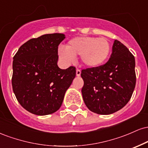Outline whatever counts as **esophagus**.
Listing matches in <instances>:
<instances>
[{
  "label": "esophagus",
  "instance_id": "1",
  "mask_svg": "<svg viewBox=\"0 0 148 148\" xmlns=\"http://www.w3.org/2000/svg\"><path fill=\"white\" fill-rule=\"evenodd\" d=\"M81 70H80V69H76V76H81Z\"/></svg>",
  "mask_w": 148,
  "mask_h": 148
}]
</instances>
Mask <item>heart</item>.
Returning a JSON list of instances; mask_svg holds the SVG:
<instances>
[{"instance_id":"b5f03b06","label":"heart","mask_w":148,"mask_h":148,"mask_svg":"<svg viewBox=\"0 0 148 148\" xmlns=\"http://www.w3.org/2000/svg\"><path fill=\"white\" fill-rule=\"evenodd\" d=\"M111 46L105 37H76L67 42L65 49H58V56L64 62L71 63L74 57L81 56L83 64L89 68L102 65L108 58Z\"/></svg>"}]
</instances>
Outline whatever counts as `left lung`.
Instances as JSON below:
<instances>
[{
  "instance_id": "obj_1",
  "label": "left lung",
  "mask_w": 148,
  "mask_h": 148,
  "mask_svg": "<svg viewBox=\"0 0 148 148\" xmlns=\"http://www.w3.org/2000/svg\"><path fill=\"white\" fill-rule=\"evenodd\" d=\"M83 99L88 109L109 115L123 108L136 86L135 58L123 44L115 40L109 60L103 65L83 69Z\"/></svg>"
}]
</instances>
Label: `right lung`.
Returning <instances> with one entry per match:
<instances>
[{
  "label": "right lung",
  "instance_id": "right-lung-1",
  "mask_svg": "<svg viewBox=\"0 0 148 148\" xmlns=\"http://www.w3.org/2000/svg\"><path fill=\"white\" fill-rule=\"evenodd\" d=\"M65 35L46 34L28 40L13 58L12 84L23 108L37 115L55 113L76 76V68L58 66V45Z\"/></svg>",
  "mask_w": 148,
  "mask_h": 148
}]
</instances>
